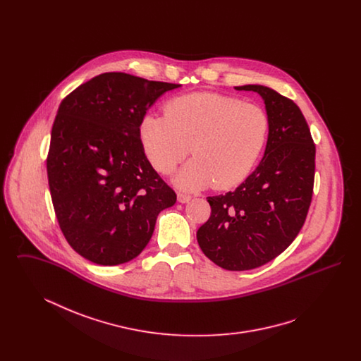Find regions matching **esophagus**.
<instances>
[{"label": "esophagus", "instance_id": "esophagus-1", "mask_svg": "<svg viewBox=\"0 0 361 361\" xmlns=\"http://www.w3.org/2000/svg\"><path fill=\"white\" fill-rule=\"evenodd\" d=\"M190 199H192V197H190L189 195H185V193H177V200H178V203L185 204V203H188Z\"/></svg>", "mask_w": 361, "mask_h": 361}]
</instances>
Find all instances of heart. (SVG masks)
I'll return each instance as SVG.
<instances>
[{"instance_id":"obj_1","label":"heart","mask_w":361,"mask_h":361,"mask_svg":"<svg viewBox=\"0 0 361 361\" xmlns=\"http://www.w3.org/2000/svg\"><path fill=\"white\" fill-rule=\"evenodd\" d=\"M269 130L267 114L253 104L216 93H193L171 100L165 116L147 114L139 123L142 149L157 172H173L184 190L228 189L242 183L261 154Z\"/></svg>"}]
</instances>
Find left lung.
<instances>
[{"label": "left lung", "mask_w": 361, "mask_h": 361, "mask_svg": "<svg viewBox=\"0 0 361 361\" xmlns=\"http://www.w3.org/2000/svg\"><path fill=\"white\" fill-rule=\"evenodd\" d=\"M256 92L269 121L264 157L238 188L208 197L211 216L197 230L200 249L227 271L258 268L283 253L296 238L309 212L315 146L299 106L274 89Z\"/></svg>", "instance_id": "1"}]
</instances>
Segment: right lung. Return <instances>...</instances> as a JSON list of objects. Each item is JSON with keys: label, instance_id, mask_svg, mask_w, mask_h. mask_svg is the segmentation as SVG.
<instances>
[{"label": "right lung", "instance_id": "1", "mask_svg": "<svg viewBox=\"0 0 361 361\" xmlns=\"http://www.w3.org/2000/svg\"><path fill=\"white\" fill-rule=\"evenodd\" d=\"M180 85L104 73L74 89L52 124L47 176L70 246L99 265L140 255L158 214L176 193L155 172L139 139L146 111Z\"/></svg>", "mask_w": 361, "mask_h": 361}]
</instances>
